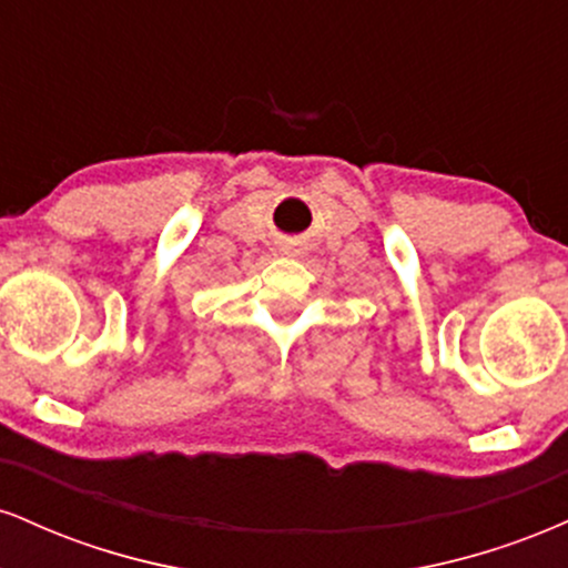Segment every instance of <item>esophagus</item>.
Listing matches in <instances>:
<instances>
[{
	"label": "esophagus",
	"mask_w": 568,
	"mask_h": 568,
	"mask_svg": "<svg viewBox=\"0 0 568 568\" xmlns=\"http://www.w3.org/2000/svg\"><path fill=\"white\" fill-rule=\"evenodd\" d=\"M291 253V256H296V251H288Z\"/></svg>",
	"instance_id": "34e87169"
}]
</instances>
